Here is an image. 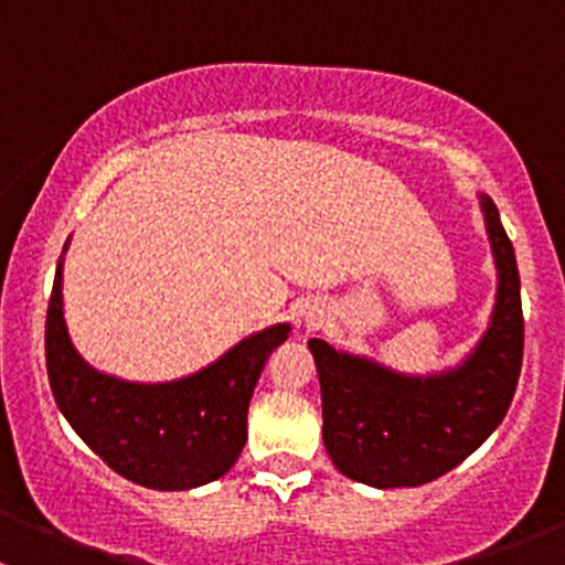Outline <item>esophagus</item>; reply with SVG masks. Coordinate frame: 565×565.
Listing matches in <instances>:
<instances>
[{"instance_id": "1", "label": "esophagus", "mask_w": 565, "mask_h": 565, "mask_svg": "<svg viewBox=\"0 0 565 565\" xmlns=\"http://www.w3.org/2000/svg\"><path fill=\"white\" fill-rule=\"evenodd\" d=\"M300 322H303V328H319L322 324V309H317V306H306L303 311H300Z\"/></svg>"}]
</instances>
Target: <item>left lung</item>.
Wrapping results in <instances>:
<instances>
[{
	"mask_svg": "<svg viewBox=\"0 0 565 565\" xmlns=\"http://www.w3.org/2000/svg\"><path fill=\"white\" fill-rule=\"evenodd\" d=\"M478 204L498 270L492 315L470 352L443 372L404 374L369 355L311 339L330 459L374 489L420 487L461 465L509 413L522 369L520 270L487 193Z\"/></svg>",
	"mask_w": 565,
	"mask_h": 565,
	"instance_id": "obj_1",
	"label": "left lung"
}]
</instances>
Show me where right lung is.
I'll return each mask as SVG.
<instances>
[{"label": "right lung", "instance_id": "add662e5", "mask_svg": "<svg viewBox=\"0 0 565 565\" xmlns=\"http://www.w3.org/2000/svg\"><path fill=\"white\" fill-rule=\"evenodd\" d=\"M45 317V366L56 404L78 437L128 481L161 492L226 476L246 446L248 404L267 358L289 339L278 322L237 341L213 363L167 383H134L84 361L62 300L65 250Z\"/></svg>", "mask_w": 565, "mask_h": 565}]
</instances>
